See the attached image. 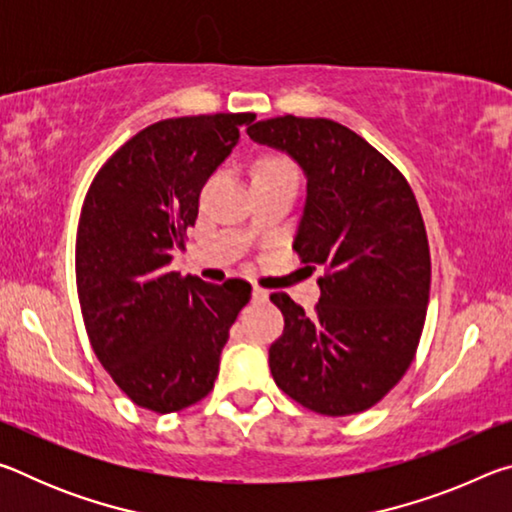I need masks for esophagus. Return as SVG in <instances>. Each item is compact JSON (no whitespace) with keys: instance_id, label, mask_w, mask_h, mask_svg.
<instances>
[{"instance_id":"obj_1","label":"esophagus","mask_w":512,"mask_h":512,"mask_svg":"<svg viewBox=\"0 0 512 512\" xmlns=\"http://www.w3.org/2000/svg\"><path fill=\"white\" fill-rule=\"evenodd\" d=\"M268 296H271V293L264 291V289H259V287L253 289V302H255V305H264V302H268Z\"/></svg>"}]
</instances>
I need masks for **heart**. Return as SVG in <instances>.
Here are the masks:
<instances>
[{
	"mask_svg": "<svg viewBox=\"0 0 512 512\" xmlns=\"http://www.w3.org/2000/svg\"><path fill=\"white\" fill-rule=\"evenodd\" d=\"M287 167H291V164H289L287 160H282V158H266V160H262V162H259V167H257V171H271V169H287Z\"/></svg>",
	"mask_w": 512,
	"mask_h": 512,
	"instance_id": "heart-1",
	"label": "heart"
}]
</instances>
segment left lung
Returning <instances> with one entry per match:
<instances>
[{
    "instance_id": "8db88e82",
    "label": "left lung",
    "mask_w": 512,
    "mask_h": 512,
    "mask_svg": "<svg viewBox=\"0 0 512 512\" xmlns=\"http://www.w3.org/2000/svg\"><path fill=\"white\" fill-rule=\"evenodd\" d=\"M248 135L305 173L293 248L327 271L316 316L287 293L271 296L284 316L271 375L316 413L366 411L411 366L427 316L431 259L418 201L384 155L332 119L273 117Z\"/></svg>"
}]
</instances>
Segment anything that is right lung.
Returning a JSON list of instances; mask_svg holds the SVG:
<instances>
[{"instance_id": "1", "label": "right lung", "mask_w": 512, "mask_h": 512, "mask_svg": "<svg viewBox=\"0 0 512 512\" xmlns=\"http://www.w3.org/2000/svg\"><path fill=\"white\" fill-rule=\"evenodd\" d=\"M253 112L162 119L103 164L76 235V287L92 350L131 400L180 411L212 391L250 284L171 271L205 180Z\"/></svg>"}]
</instances>
